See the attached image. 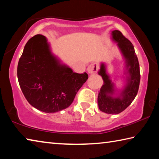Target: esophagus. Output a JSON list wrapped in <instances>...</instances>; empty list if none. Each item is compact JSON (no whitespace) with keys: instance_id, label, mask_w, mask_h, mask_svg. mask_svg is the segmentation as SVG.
I'll use <instances>...</instances> for the list:
<instances>
[{"instance_id":"1","label":"esophagus","mask_w":159,"mask_h":159,"mask_svg":"<svg viewBox=\"0 0 159 159\" xmlns=\"http://www.w3.org/2000/svg\"><path fill=\"white\" fill-rule=\"evenodd\" d=\"M98 65H97L96 64L94 63V64H90V65L88 66L87 71H88V74H94L97 73V71H98Z\"/></svg>"}]
</instances>
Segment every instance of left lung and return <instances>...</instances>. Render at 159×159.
I'll return each mask as SVG.
<instances>
[{
	"instance_id": "left-lung-1",
	"label": "left lung",
	"mask_w": 159,
	"mask_h": 159,
	"mask_svg": "<svg viewBox=\"0 0 159 159\" xmlns=\"http://www.w3.org/2000/svg\"><path fill=\"white\" fill-rule=\"evenodd\" d=\"M111 35V41L116 43L124 61L123 72L122 76L118 77L114 82L111 75L107 72V64L102 61L98 74L104 83L98 94V103L101 111L118 114L124 111L135 98L140 81V72L138 59L132 43L118 30L112 31ZM118 80L122 84L120 87L115 84V80Z\"/></svg>"
}]
</instances>
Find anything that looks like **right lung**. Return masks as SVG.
<instances>
[{"label": "right lung", "mask_w": 159, "mask_h": 159, "mask_svg": "<svg viewBox=\"0 0 159 159\" xmlns=\"http://www.w3.org/2000/svg\"><path fill=\"white\" fill-rule=\"evenodd\" d=\"M17 78L26 100L45 113L66 109L87 79L52 52L47 38L38 34L26 43L17 66Z\"/></svg>", "instance_id": "1"}]
</instances>
